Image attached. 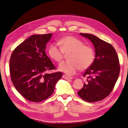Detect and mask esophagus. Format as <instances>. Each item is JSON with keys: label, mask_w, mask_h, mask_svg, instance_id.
I'll return each mask as SVG.
<instances>
[{"label": "esophagus", "mask_w": 128, "mask_h": 128, "mask_svg": "<svg viewBox=\"0 0 128 128\" xmlns=\"http://www.w3.org/2000/svg\"><path fill=\"white\" fill-rule=\"evenodd\" d=\"M62 77H63L64 78L66 79V80H70V79L73 78L72 77H69V76H66L65 74H63V76H62Z\"/></svg>", "instance_id": "34e87169"}]
</instances>
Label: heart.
<instances>
[{
    "label": "heart",
    "instance_id": "b5f03b06",
    "mask_svg": "<svg viewBox=\"0 0 128 128\" xmlns=\"http://www.w3.org/2000/svg\"><path fill=\"white\" fill-rule=\"evenodd\" d=\"M60 47L52 44L48 53L52 59L61 62L65 54H68V60L60 64L59 69L66 74H74L80 69L85 70L92 66L95 59V52L92 47L84 44L78 39L73 36H66L59 41Z\"/></svg>",
    "mask_w": 128,
    "mask_h": 128
}]
</instances>
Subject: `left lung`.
Returning a JSON list of instances; mask_svg holds the SVG:
<instances>
[{
    "label": "left lung",
    "mask_w": 128,
    "mask_h": 128,
    "mask_svg": "<svg viewBox=\"0 0 128 128\" xmlns=\"http://www.w3.org/2000/svg\"><path fill=\"white\" fill-rule=\"evenodd\" d=\"M94 44L95 58L90 68L83 75L87 76V82L78 92L83 100L92 103L102 100L113 90L120 73L118 57L114 47L109 43L92 34L80 33Z\"/></svg>",
    "instance_id": "8db88e82"
}]
</instances>
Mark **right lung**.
Returning <instances> with one entry per match:
<instances>
[{
	"label": "right lung",
	"instance_id": "right-lung-1",
	"mask_svg": "<svg viewBox=\"0 0 128 128\" xmlns=\"http://www.w3.org/2000/svg\"><path fill=\"white\" fill-rule=\"evenodd\" d=\"M52 33L33 35L17 46L10 60V78L16 89L28 100L40 102L49 98L61 78V72L47 73L56 69L46 55V45Z\"/></svg>",
	"mask_w": 128,
	"mask_h": 128
}]
</instances>
